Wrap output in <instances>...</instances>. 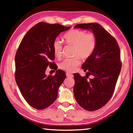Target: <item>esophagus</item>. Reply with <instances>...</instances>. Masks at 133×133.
I'll return each mask as SVG.
<instances>
[{"label":"esophagus","mask_w":133,"mask_h":133,"mask_svg":"<svg viewBox=\"0 0 133 133\" xmlns=\"http://www.w3.org/2000/svg\"><path fill=\"white\" fill-rule=\"evenodd\" d=\"M66 76L67 77H70V78H72L73 77H74V75H73V74H70V73L69 72H67L66 73Z\"/></svg>","instance_id":"1"}]
</instances>
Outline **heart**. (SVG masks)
Wrapping results in <instances>:
<instances>
[{"instance_id":"obj_1","label":"heart","mask_w":133,"mask_h":133,"mask_svg":"<svg viewBox=\"0 0 133 133\" xmlns=\"http://www.w3.org/2000/svg\"><path fill=\"white\" fill-rule=\"evenodd\" d=\"M64 39L66 44L74 46L72 58H66L59 63V68L67 72H74L81 64V58L87 59L91 56L97 46V37L93 33H87L83 30L73 29L65 34ZM63 44L56 39L52 43V50L55 56L62 55Z\"/></svg>"}]
</instances>
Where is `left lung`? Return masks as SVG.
I'll use <instances>...</instances> for the list:
<instances>
[{
    "mask_svg": "<svg viewBox=\"0 0 133 133\" xmlns=\"http://www.w3.org/2000/svg\"><path fill=\"white\" fill-rule=\"evenodd\" d=\"M75 29L91 30L97 37V44L92 54L82 66L86 77L74 74V94L79 105L88 111L101 109L111 98L121 72V52L115 39L95 23L77 24ZM95 77L90 81L87 78Z\"/></svg>",
    "mask_w": 133,
    "mask_h": 133,
    "instance_id": "left-lung-1",
    "label": "left lung"
}]
</instances>
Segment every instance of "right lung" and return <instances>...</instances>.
Wrapping results in <instances>:
<instances>
[{
    "mask_svg": "<svg viewBox=\"0 0 133 133\" xmlns=\"http://www.w3.org/2000/svg\"><path fill=\"white\" fill-rule=\"evenodd\" d=\"M70 28L39 22L26 33L17 50L16 82L24 99L36 109H46L54 102L59 87L66 78V73L57 70L56 65L51 61L55 58L54 41L60 33ZM49 65L57 70L54 76L45 74Z\"/></svg>",
    "mask_w": 133,
    "mask_h": 133,
    "instance_id": "add662e5",
    "label": "right lung"
}]
</instances>
